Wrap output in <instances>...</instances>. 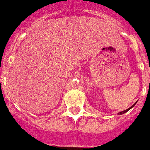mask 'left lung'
I'll use <instances>...</instances> for the list:
<instances>
[{
    "instance_id": "left-lung-1",
    "label": "left lung",
    "mask_w": 150,
    "mask_h": 150,
    "mask_svg": "<svg viewBox=\"0 0 150 150\" xmlns=\"http://www.w3.org/2000/svg\"><path fill=\"white\" fill-rule=\"evenodd\" d=\"M134 105H135V104L133 105H132V107H130L129 109H127V110H123V111H122V112H119V115H122V114H124V113H126V112H127L128 111V110H129L130 109H131V108H132L134 106Z\"/></svg>"
}]
</instances>
